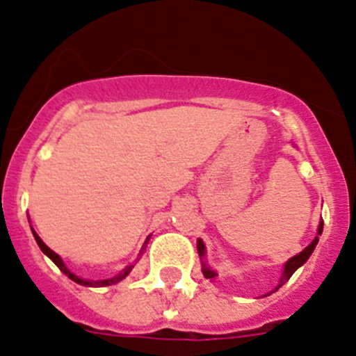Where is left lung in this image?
I'll use <instances>...</instances> for the list:
<instances>
[{
    "instance_id": "left-lung-1",
    "label": "left lung",
    "mask_w": 356,
    "mask_h": 356,
    "mask_svg": "<svg viewBox=\"0 0 356 356\" xmlns=\"http://www.w3.org/2000/svg\"><path fill=\"white\" fill-rule=\"evenodd\" d=\"M321 232H323V221H320V227H318V234H316V237L313 238V242H311V244H309L305 249H302L300 253L295 254L293 258H290V260H288L286 264H284L283 275H281V279H279V284L274 288V290L270 291V293L277 291L279 288L283 286V284L286 283L288 279H290L291 275H293V272L297 270L298 267H302V265H304L305 261L309 260V257L313 254L314 248H316L318 241H320ZM197 249H198V257H200V260H202V274H204L205 279H214L218 274H216V272L212 270L211 267H209L207 261H205V244H204V241H202V238H198V241H197ZM270 293H267V295H270ZM267 295H264V297H267Z\"/></svg>"
}]
</instances>
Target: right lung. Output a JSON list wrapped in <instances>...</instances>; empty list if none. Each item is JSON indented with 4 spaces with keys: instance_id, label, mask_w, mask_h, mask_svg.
Wrapping results in <instances>:
<instances>
[{
    "instance_id": "obj_1",
    "label": "right lung",
    "mask_w": 356,
    "mask_h": 356,
    "mask_svg": "<svg viewBox=\"0 0 356 356\" xmlns=\"http://www.w3.org/2000/svg\"><path fill=\"white\" fill-rule=\"evenodd\" d=\"M31 232H33V235H35L36 244H38L40 249H42V251H43V254H47V257L51 258V260L54 261L56 265H58V268L63 272V274L68 275V277L72 279V281H75V283H77V284H82V286H95V288H98V286H111V284H115V283H119V281H122V279H124L126 275H128L129 272H131V268H133V265H128V267L122 268V270L119 272L118 275H114V277H111V279H103V281H88V279H82V277H79V275L73 274V272H70L68 268H66L65 261L61 260V257H59L58 253H54V251H52V249L49 248V245H45V242H43L42 238H40L38 235H36V232L33 230V228H31ZM149 238H151V235H149V237L145 238L144 245H142V249H140V253H138V258H140L142 253H144V251H145V245H147ZM138 258H137V260H138Z\"/></svg>"
}]
</instances>
